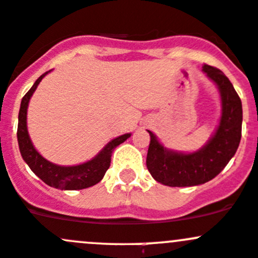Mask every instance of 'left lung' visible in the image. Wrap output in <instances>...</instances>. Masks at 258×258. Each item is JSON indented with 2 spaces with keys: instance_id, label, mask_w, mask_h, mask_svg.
<instances>
[{
  "instance_id": "left-lung-1",
  "label": "left lung",
  "mask_w": 258,
  "mask_h": 258,
  "mask_svg": "<svg viewBox=\"0 0 258 258\" xmlns=\"http://www.w3.org/2000/svg\"><path fill=\"white\" fill-rule=\"evenodd\" d=\"M205 74L217 85L222 101V114L215 135L202 148L192 153L167 150L148 131L151 137L146 165L151 176L170 187H188L215 178L235 156L241 141L242 103L232 83L222 71L204 64Z\"/></svg>"
}]
</instances>
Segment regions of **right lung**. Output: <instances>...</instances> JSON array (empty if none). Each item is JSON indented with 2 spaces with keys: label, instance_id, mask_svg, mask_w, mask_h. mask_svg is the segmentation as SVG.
<instances>
[{
  "label": "right lung",
  "instance_id": "1",
  "mask_svg": "<svg viewBox=\"0 0 258 258\" xmlns=\"http://www.w3.org/2000/svg\"><path fill=\"white\" fill-rule=\"evenodd\" d=\"M49 71L41 75L27 93L23 96L21 101L20 113H18V127H17V140L20 152L28 167L32 170L36 176H38L46 184L59 189H82L98 183L105 176L111 163V156L114 148L122 142L126 141L131 134L122 135V136L113 139L103 147V150L91 161L77 166H59L49 162L43 158L36 151L31 142L27 131V107L31 96L33 95L41 80L48 74Z\"/></svg>",
  "mask_w": 258,
  "mask_h": 258
}]
</instances>
